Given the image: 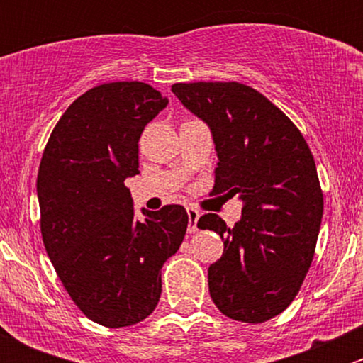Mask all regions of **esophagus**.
<instances>
[{
    "mask_svg": "<svg viewBox=\"0 0 363 363\" xmlns=\"http://www.w3.org/2000/svg\"><path fill=\"white\" fill-rule=\"evenodd\" d=\"M188 211V218H189V226H188V232L189 233H195L196 230H199V226H196V223H199L200 219V211L195 207H188L186 208Z\"/></svg>",
    "mask_w": 363,
    "mask_h": 363,
    "instance_id": "esophagus-1",
    "label": "esophagus"
}]
</instances>
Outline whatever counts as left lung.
I'll return each instance as SVG.
<instances>
[{"label": "left lung", "instance_id": "1", "mask_svg": "<svg viewBox=\"0 0 363 363\" xmlns=\"http://www.w3.org/2000/svg\"><path fill=\"white\" fill-rule=\"evenodd\" d=\"M172 93L211 130L212 195L244 203L233 228L216 214L199 219L225 244L208 267L211 298L232 320L263 323L290 306L313 262L323 216L316 163L295 124L250 86L174 84Z\"/></svg>", "mask_w": 363, "mask_h": 363}]
</instances>
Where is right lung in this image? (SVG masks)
I'll return each instance as SVG.
<instances>
[{"instance_id": "obj_1", "label": "right lung", "mask_w": 363, "mask_h": 363, "mask_svg": "<svg viewBox=\"0 0 363 363\" xmlns=\"http://www.w3.org/2000/svg\"><path fill=\"white\" fill-rule=\"evenodd\" d=\"M168 105L144 82H111L77 98L54 128L36 193L47 255L94 323L130 327L158 306L161 267L188 228L182 205L135 218L124 181L140 174L138 138Z\"/></svg>"}]
</instances>
